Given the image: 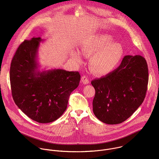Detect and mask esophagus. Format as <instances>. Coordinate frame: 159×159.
Returning a JSON list of instances; mask_svg holds the SVG:
<instances>
[{
	"label": "esophagus",
	"mask_w": 159,
	"mask_h": 159,
	"mask_svg": "<svg viewBox=\"0 0 159 159\" xmlns=\"http://www.w3.org/2000/svg\"><path fill=\"white\" fill-rule=\"evenodd\" d=\"M81 82L84 84H88L89 83V80L88 78V76H85V75H83L82 77H81Z\"/></svg>",
	"instance_id": "1"
}]
</instances>
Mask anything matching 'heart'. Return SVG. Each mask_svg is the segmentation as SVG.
Returning <instances> with one entry per match:
<instances>
[{
  "instance_id": "heart-1",
  "label": "heart",
  "mask_w": 159,
  "mask_h": 159,
  "mask_svg": "<svg viewBox=\"0 0 159 159\" xmlns=\"http://www.w3.org/2000/svg\"><path fill=\"white\" fill-rule=\"evenodd\" d=\"M113 38L108 34L93 35L84 40L81 45L82 53L90 56L91 70L98 75L108 74L113 71L121 61L124 49L117 42H113ZM77 62L81 61L80 53L75 52L72 56Z\"/></svg>"
}]
</instances>
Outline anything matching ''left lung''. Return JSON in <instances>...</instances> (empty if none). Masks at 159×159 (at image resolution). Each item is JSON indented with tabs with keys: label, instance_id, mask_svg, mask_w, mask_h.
<instances>
[{
	"label": "left lung",
	"instance_id": "8db88e82",
	"mask_svg": "<svg viewBox=\"0 0 159 159\" xmlns=\"http://www.w3.org/2000/svg\"><path fill=\"white\" fill-rule=\"evenodd\" d=\"M148 79V64L143 57L124 56L117 68L91 81L95 90L92 102L95 116L107 124L125 121L143 102Z\"/></svg>",
	"mask_w": 159,
	"mask_h": 159
}]
</instances>
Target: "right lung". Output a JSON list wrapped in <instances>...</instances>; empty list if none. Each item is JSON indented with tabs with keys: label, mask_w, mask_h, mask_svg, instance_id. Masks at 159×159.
Returning <instances> with one entry per match:
<instances>
[{
	"label": "right lung",
	"mask_w": 159,
	"mask_h": 159,
	"mask_svg": "<svg viewBox=\"0 0 159 159\" xmlns=\"http://www.w3.org/2000/svg\"><path fill=\"white\" fill-rule=\"evenodd\" d=\"M40 37L24 40L11 61L10 80L13 98L31 119L49 123L59 118L67 109L71 93L79 85L78 71L37 70Z\"/></svg>",
	"instance_id": "1"
}]
</instances>
